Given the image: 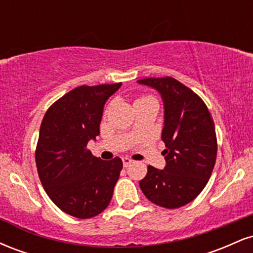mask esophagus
Returning a JSON list of instances; mask_svg holds the SVG:
<instances>
[{"mask_svg": "<svg viewBox=\"0 0 253 253\" xmlns=\"http://www.w3.org/2000/svg\"><path fill=\"white\" fill-rule=\"evenodd\" d=\"M123 163H124V167L127 168L130 163H132V159L127 158V157H124V158H123Z\"/></svg>", "mask_w": 253, "mask_h": 253, "instance_id": "1", "label": "esophagus"}]
</instances>
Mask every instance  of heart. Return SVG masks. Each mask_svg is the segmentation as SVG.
I'll return each mask as SVG.
<instances>
[{"mask_svg":"<svg viewBox=\"0 0 253 253\" xmlns=\"http://www.w3.org/2000/svg\"><path fill=\"white\" fill-rule=\"evenodd\" d=\"M144 100H153L152 97H149V96H146V97H141V98H138V100L136 101H144ZM135 101V102H136Z\"/></svg>","mask_w":253,"mask_h":253,"instance_id":"1","label":"heart"}]
</instances>
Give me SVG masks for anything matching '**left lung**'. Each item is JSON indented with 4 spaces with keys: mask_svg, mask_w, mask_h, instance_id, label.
Instances as JSON below:
<instances>
[{
    "mask_svg": "<svg viewBox=\"0 0 253 253\" xmlns=\"http://www.w3.org/2000/svg\"><path fill=\"white\" fill-rule=\"evenodd\" d=\"M139 84L155 89L164 106L162 140L163 170L147 167L139 182L144 195L161 207L179 208L203 190L216 159L214 121L207 106L193 90L172 77L144 78Z\"/></svg>",
    "mask_w": 253,
    "mask_h": 253,
    "instance_id": "1",
    "label": "left lung"
}]
</instances>
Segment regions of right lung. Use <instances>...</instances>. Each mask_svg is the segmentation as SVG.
<instances>
[{
	"label": "right lung",
	"mask_w": 253,
	"mask_h": 253,
	"mask_svg": "<svg viewBox=\"0 0 253 253\" xmlns=\"http://www.w3.org/2000/svg\"><path fill=\"white\" fill-rule=\"evenodd\" d=\"M123 83L82 85L46 112L36 151L38 173L46 193L64 213L89 219L112 200L123 161H102L86 145L96 140L107 100Z\"/></svg>",
	"instance_id": "right-lung-1"
}]
</instances>
